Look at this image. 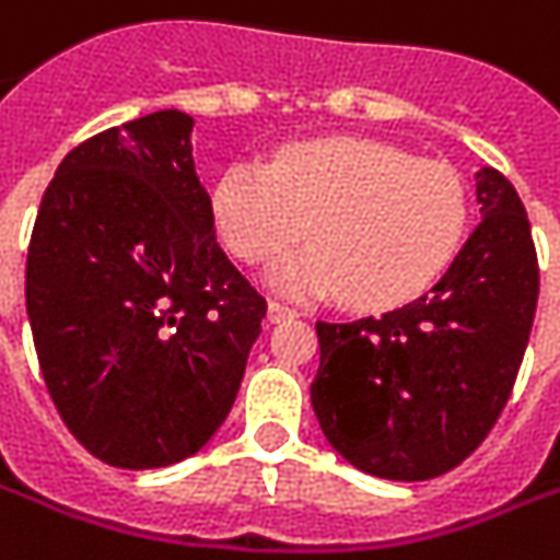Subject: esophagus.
<instances>
[{
	"mask_svg": "<svg viewBox=\"0 0 560 560\" xmlns=\"http://www.w3.org/2000/svg\"><path fill=\"white\" fill-rule=\"evenodd\" d=\"M298 316V310H291L288 303L281 300H269V322H288V318Z\"/></svg>",
	"mask_w": 560,
	"mask_h": 560,
	"instance_id": "obj_1",
	"label": "esophagus"
}]
</instances>
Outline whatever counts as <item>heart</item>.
I'll list each match as a JSON object with an SVG mask.
<instances>
[{
	"label": "heart",
	"mask_w": 560,
	"mask_h": 560,
	"mask_svg": "<svg viewBox=\"0 0 560 560\" xmlns=\"http://www.w3.org/2000/svg\"><path fill=\"white\" fill-rule=\"evenodd\" d=\"M210 213L244 262L272 260L310 235L313 250L281 266V288L340 291L347 306L387 310L421 294L453 260L468 188L443 161L338 136L284 148L269 166H225L210 188Z\"/></svg>",
	"instance_id": "1"
}]
</instances>
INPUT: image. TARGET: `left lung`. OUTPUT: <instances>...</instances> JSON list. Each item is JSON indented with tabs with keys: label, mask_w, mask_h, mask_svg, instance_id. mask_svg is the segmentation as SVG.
Listing matches in <instances>:
<instances>
[{
	"label": "left lung",
	"mask_w": 560,
	"mask_h": 560,
	"mask_svg": "<svg viewBox=\"0 0 560 560\" xmlns=\"http://www.w3.org/2000/svg\"><path fill=\"white\" fill-rule=\"evenodd\" d=\"M480 217L443 279L381 316L316 322L310 394L322 434L387 480L453 471L509 402L539 298L530 220L514 185L477 173Z\"/></svg>",
	"instance_id": "left-lung-1"
}]
</instances>
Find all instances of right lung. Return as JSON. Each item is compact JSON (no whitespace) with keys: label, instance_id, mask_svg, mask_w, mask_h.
<instances>
[{"label":"right lung","instance_id":"1","mask_svg":"<svg viewBox=\"0 0 560 560\" xmlns=\"http://www.w3.org/2000/svg\"><path fill=\"white\" fill-rule=\"evenodd\" d=\"M183 110L77 145L43 195L27 316L51 402L114 468H166L217 434L266 300L222 254Z\"/></svg>","mask_w":560,"mask_h":560}]
</instances>
